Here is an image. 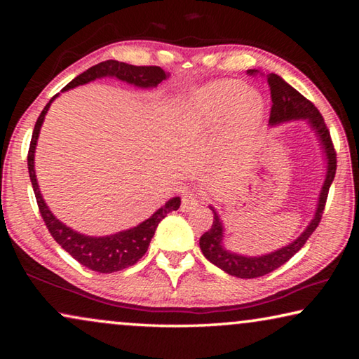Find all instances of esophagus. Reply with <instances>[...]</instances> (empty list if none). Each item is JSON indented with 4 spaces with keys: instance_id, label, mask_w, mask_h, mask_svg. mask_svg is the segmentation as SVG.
Instances as JSON below:
<instances>
[{
    "instance_id": "obj_1",
    "label": "esophagus",
    "mask_w": 359,
    "mask_h": 359,
    "mask_svg": "<svg viewBox=\"0 0 359 359\" xmlns=\"http://www.w3.org/2000/svg\"><path fill=\"white\" fill-rule=\"evenodd\" d=\"M201 199H199L198 193L194 191H187L184 196H182V210L184 212H190L193 209H196Z\"/></svg>"
}]
</instances>
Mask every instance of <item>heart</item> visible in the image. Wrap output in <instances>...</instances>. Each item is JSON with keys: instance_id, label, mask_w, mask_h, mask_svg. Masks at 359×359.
<instances>
[{"instance_id": "1", "label": "heart", "mask_w": 359, "mask_h": 359, "mask_svg": "<svg viewBox=\"0 0 359 359\" xmlns=\"http://www.w3.org/2000/svg\"><path fill=\"white\" fill-rule=\"evenodd\" d=\"M264 100L259 92L247 88L236 79L210 82L194 88L182 101V123L185 130H210L223 121L220 144L224 150L238 151L253 137L263 117Z\"/></svg>"}]
</instances>
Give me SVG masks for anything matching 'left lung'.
<instances>
[{
  "label": "left lung",
  "instance_id": "1",
  "mask_svg": "<svg viewBox=\"0 0 359 359\" xmlns=\"http://www.w3.org/2000/svg\"><path fill=\"white\" fill-rule=\"evenodd\" d=\"M248 74L253 76L255 69L247 71ZM267 83H269L271 90V100H272V107H271V115H269V125H278L283 123V121L290 120H307L311 123L312 130L315 135L318 136L321 145H323L326 160H327V168H326V177L325 184L321 187L320 198H318V205L317 210H315V215L312 222L309 223V226L304 229V233L297 238L296 241L291 242V244L285 245L278 250L261 255V257H244V255L233 253L224 248L223 245V223L220 220V215L217 214L215 209L210 205V210L214 212V223H212V228L204 233L199 239V247H201V252L205 258H208L212 264L220 267L224 272H228L229 276L239 277V278H257L261 276L269 274V272L276 271L277 267L287 263V261L301 250V247L306 244L307 239L311 238L312 233L317 229L318 223L321 222V215H323L325 204L327 199V193H330V187L334 180V175H336V168H337V160H336V150H334V145L331 141L330 130L325 123V118L321 117V114L317 107L313 106V102L309 101L307 98L291 87L290 83L283 81L280 76L277 74H267Z\"/></svg>",
  "mask_w": 359,
  "mask_h": 359
}]
</instances>
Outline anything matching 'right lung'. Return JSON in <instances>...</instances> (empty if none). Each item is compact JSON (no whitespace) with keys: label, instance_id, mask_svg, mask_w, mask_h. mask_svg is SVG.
<instances>
[{"label":"right lung","instance_id":"obj_1","mask_svg":"<svg viewBox=\"0 0 359 359\" xmlns=\"http://www.w3.org/2000/svg\"><path fill=\"white\" fill-rule=\"evenodd\" d=\"M168 72L163 71L160 66H135L117 62V60H107V62L95 65L92 68L82 72V74H79L76 79H72V81L63 88V92L65 90L74 88L77 85L88 83L95 81V79L101 77H117L120 81L135 85V87L151 88L156 87V85L165 81V79H168ZM57 96L58 95L53 96V98L47 102L46 107L42 109L38 121H36L34 125L32 142H29L28 150V172L29 179H32L34 196L36 201H38L42 220H44L48 233L52 234V238L62 245L63 250L68 252L71 257L77 259L82 266L88 267V269H92L95 272H101V274H111V272L126 269V267L136 264L137 261L144 257L151 238H154L158 223H160L169 212L177 210L180 208V198L169 199L163 208L158 209L154 215L142 222L141 224H137V226L126 231H120V233H115L111 236H102V238H93V236L81 234L60 222L58 218L52 214L50 209L47 208L44 199H42L34 172L36 142H38L42 121H44L48 107H50L52 101L55 100Z\"/></svg>","mask_w":359,"mask_h":359}]
</instances>
